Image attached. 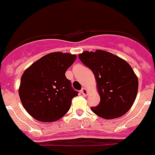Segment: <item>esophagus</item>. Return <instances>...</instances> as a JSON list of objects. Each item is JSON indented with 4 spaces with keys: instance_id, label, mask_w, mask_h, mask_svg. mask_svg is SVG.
I'll return each mask as SVG.
<instances>
[{
    "instance_id": "1",
    "label": "esophagus",
    "mask_w": 155,
    "mask_h": 155,
    "mask_svg": "<svg viewBox=\"0 0 155 155\" xmlns=\"http://www.w3.org/2000/svg\"><path fill=\"white\" fill-rule=\"evenodd\" d=\"M81 92H82V94L84 95V96H87V95H88V91H87V90L86 89V88H85V87H83V88H82V91H81Z\"/></svg>"
}]
</instances>
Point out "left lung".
I'll use <instances>...</instances> for the list:
<instances>
[{"mask_svg":"<svg viewBox=\"0 0 155 155\" xmlns=\"http://www.w3.org/2000/svg\"><path fill=\"white\" fill-rule=\"evenodd\" d=\"M78 57L95 75L101 97L100 104L91 107L95 114L105 119L125 114L134 103L138 79L131 67L123 59L107 51H84Z\"/></svg>","mask_w":155,"mask_h":155,"instance_id":"8db88e82","label":"left lung"}]
</instances>
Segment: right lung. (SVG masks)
Instances as JSON below:
<instances>
[{
	"label": "right lung",
	"mask_w": 155,
	"mask_h": 155,
	"mask_svg": "<svg viewBox=\"0 0 155 155\" xmlns=\"http://www.w3.org/2000/svg\"><path fill=\"white\" fill-rule=\"evenodd\" d=\"M76 54L53 52L41 57L24 71L18 95L23 106L33 118L51 123L70 109L78 91L65 73L76 60Z\"/></svg>",
	"instance_id": "1"
}]
</instances>
